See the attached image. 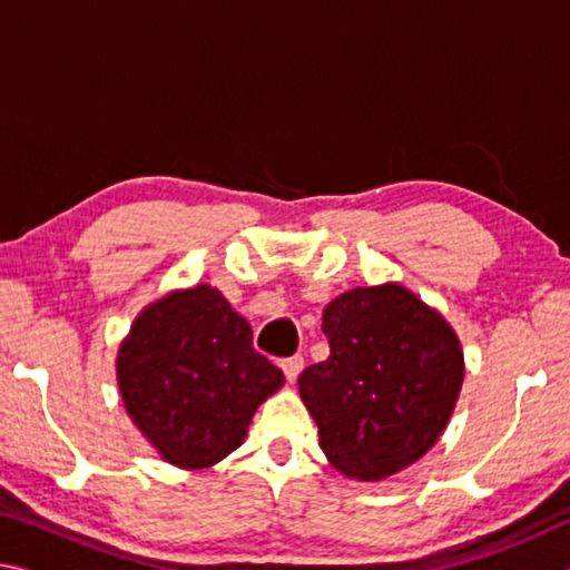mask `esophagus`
Here are the masks:
<instances>
[{
    "label": "esophagus",
    "instance_id": "1",
    "mask_svg": "<svg viewBox=\"0 0 570 570\" xmlns=\"http://www.w3.org/2000/svg\"><path fill=\"white\" fill-rule=\"evenodd\" d=\"M282 370L286 374L288 382H296L298 372L304 370V356L302 354H294V356H286V360H282Z\"/></svg>",
    "mask_w": 570,
    "mask_h": 570
}]
</instances>
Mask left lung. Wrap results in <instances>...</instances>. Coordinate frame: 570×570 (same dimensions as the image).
I'll return each instance as SVG.
<instances>
[{
	"label": "left lung",
	"instance_id": "left-lung-1",
	"mask_svg": "<svg viewBox=\"0 0 570 570\" xmlns=\"http://www.w3.org/2000/svg\"><path fill=\"white\" fill-rule=\"evenodd\" d=\"M322 330L332 352L298 374V392L332 465L382 480L422 458L460 394L455 332L397 284L336 296Z\"/></svg>",
	"mask_w": 570,
	"mask_h": 570
}]
</instances>
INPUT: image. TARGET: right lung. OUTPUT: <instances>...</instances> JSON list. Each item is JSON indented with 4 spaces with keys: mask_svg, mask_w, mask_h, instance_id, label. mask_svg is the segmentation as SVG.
Segmentation results:
<instances>
[{
    "mask_svg": "<svg viewBox=\"0 0 570 570\" xmlns=\"http://www.w3.org/2000/svg\"><path fill=\"white\" fill-rule=\"evenodd\" d=\"M122 402L173 465L208 468L234 452L284 372L254 350V332L216 288L148 306L120 346Z\"/></svg>",
    "mask_w": 570,
    "mask_h": 570,
    "instance_id": "1",
    "label": "right lung"
}]
</instances>
